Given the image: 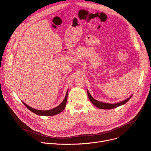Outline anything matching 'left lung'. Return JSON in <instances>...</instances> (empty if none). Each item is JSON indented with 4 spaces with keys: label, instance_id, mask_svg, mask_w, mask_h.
Wrapping results in <instances>:
<instances>
[{
    "label": "left lung",
    "instance_id": "left-lung-1",
    "mask_svg": "<svg viewBox=\"0 0 151 151\" xmlns=\"http://www.w3.org/2000/svg\"><path fill=\"white\" fill-rule=\"evenodd\" d=\"M87 94H88V96L89 98L90 101H91V102L96 107L100 108V109H113V108H115L116 107H118L120 105H124L125 104H126L130 99L132 96H130L129 98H128V99H127L125 101H123L122 102H120L119 103H116V104H106V103H104V102H99L98 101H96V99H94L92 96L90 94L89 91L87 90Z\"/></svg>",
    "mask_w": 151,
    "mask_h": 151
}]
</instances>
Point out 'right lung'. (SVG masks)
Returning a JSON list of instances; mask_svg holds the SVG:
<instances>
[{"instance_id": "obj_1", "label": "right lung", "mask_w": 151, "mask_h": 151, "mask_svg": "<svg viewBox=\"0 0 151 151\" xmlns=\"http://www.w3.org/2000/svg\"><path fill=\"white\" fill-rule=\"evenodd\" d=\"M67 94H68V91L66 93L65 98L64 99L63 101L61 102V104L60 105H59L58 106L54 108L53 109H49V110H39V109H34L29 106H28L27 104H26L24 102H23V101H22L23 102V104L27 107V108L29 109L31 111H32V113L39 115V116H55L57 115L59 113H60L61 112H62L66 105V103H67Z\"/></svg>"}]
</instances>
